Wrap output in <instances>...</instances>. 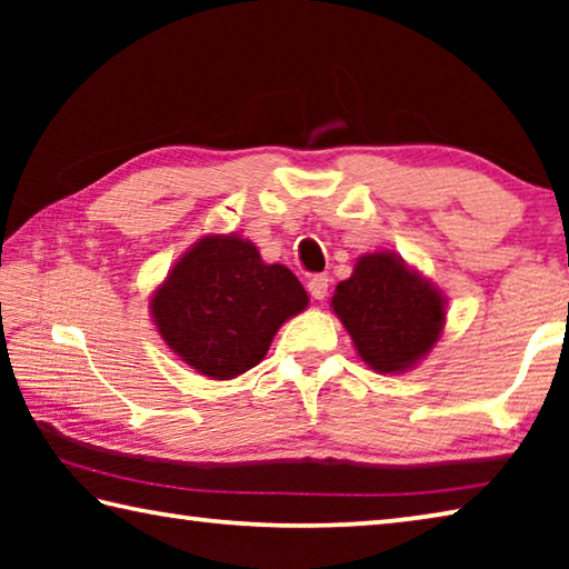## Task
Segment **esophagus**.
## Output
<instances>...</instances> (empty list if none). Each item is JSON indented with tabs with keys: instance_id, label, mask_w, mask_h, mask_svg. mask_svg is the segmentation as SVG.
<instances>
[{
	"instance_id": "obj_1",
	"label": "esophagus",
	"mask_w": 569,
	"mask_h": 569,
	"mask_svg": "<svg viewBox=\"0 0 569 569\" xmlns=\"http://www.w3.org/2000/svg\"><path fill=\"white\" fill-rule=\"evenodd\" d=\"M329 286H331V278L326 273L313 276L311 281H308V293H311L316 301H323V298L329 296Z\"/></svg>"
}]
</instances>
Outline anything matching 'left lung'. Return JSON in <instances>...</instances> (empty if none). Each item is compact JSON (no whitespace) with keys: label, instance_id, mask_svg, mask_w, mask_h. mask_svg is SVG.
I'll use <instances>...</instances> for the list:
<instances>
[{"label":"left lung","instance_id":"8db88e82","mask_svg":"<svg viewBox=\"0 0 569 569\" xmlns=\"http://www.w3.org/2000/svg\"><path fill=\"white\" fill-rule=\"evenodd\" d=\"M331 308L361 361L379 373L417 366L435 349L447 316L439 288L389 250L361 256L351 278L336 286Z\"/></svg>","mask_w":569,"mask_h":569}]
</instances>
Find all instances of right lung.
I'll list each match as a JSON object with an SVG mask.
<instances>
[{"label":"right lung","instance_id":"add662e5","mask_svg":"<svg viewBox=\"0 0 569 569\" xmlns=\"http://www.w3.org/2000/svg\"><path fill=\"white\" fill-rule=\"evenodd\" d=\"M308 293L281 263H263L236 233L206 236L178 258L150 298V316L172 351L203 377L228 381L263 361Z\"/></svg>","mask_w":569,"mask_h":569}]
</instances>
